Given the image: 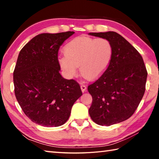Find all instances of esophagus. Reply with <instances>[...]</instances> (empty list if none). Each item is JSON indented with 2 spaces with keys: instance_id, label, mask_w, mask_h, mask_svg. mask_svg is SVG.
Listing matches in <instances>:
<instances>
[{
  "instance_id": "esophagus-1",
  "label": "esophagus",
  "mask_w": 159,
  "mask_h": 159,
  "mask_svg": "<svg viewBox=\"0 0 159 159\" xmlns=\"http://www.w3.org/2000/svg\"><path fill=\"white\" fill-rule=\"evenodd\" d=\"M80 88H81L82 92L84 93V92H85V91H86V88H87V87H86L85 85H83L82 84L81 85H80Z\"/></svg>"
}]
</instances>
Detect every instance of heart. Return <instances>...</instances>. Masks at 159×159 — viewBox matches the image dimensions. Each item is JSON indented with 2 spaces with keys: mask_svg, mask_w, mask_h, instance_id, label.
I'll list each match as a JSON object with an SVG mask.
<instances>
[{
  "mask_svg": "<svg viewBox=\"0 0 159 159\" xmlns=\"http://www.w3.org/2000/svg\"><path fill=\"white\" fill-rule=\"evenodd\" d=\"M58 59L60 66L69 77L77 74V66L86 79H94L105 72L111 63L114 48L106 39L81 36L69 41Z\"/></svg>",
  "mask_w": 159,
  "mask_h": 159,
  "instance_id": "heart-1",
  "label": "heart"
}]
</instances>
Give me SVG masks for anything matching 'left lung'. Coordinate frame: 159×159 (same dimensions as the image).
<instances>
[{"label": "left lung", "instance_id": "1", "mask_svg": "<svg viewBox=\"0 0 159 159\" xmlns=\"http://www.w3.org/2000/svg\"><path fill=\"white\" fill-rule=\"evenodd\" d=\"M111 43L114 54L104 74L88 86L93 102L89 114L94 122L109 126L127 120L143 98L147 71L138 51L114 31L90 33Z\"/></svg>", "mask_w": 159, "mask_h": 159}]
</instances>
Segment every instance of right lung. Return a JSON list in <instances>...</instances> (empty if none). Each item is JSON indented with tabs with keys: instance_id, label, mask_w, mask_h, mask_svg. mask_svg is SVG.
I'll return each instance as SVG.
<instances>
[{
	"instance_id": "1",
	"label": "right lung",
	"mask_w": 159,
	"mask_h": 159,
	"mask_svg": "<svg viewBox=\"0 0 159 159\" xmlns=\"http://www.w3.org/2000/svg\"><path fill=\"white\" fill-rule=\"evenodd\" d=\"M74 31L37 35L19 54L13 72L16 99L31 121L57 127L69 119L72 106L82 95L79 83L60 74V48Z\"/></svg>"
}]
</instances>
